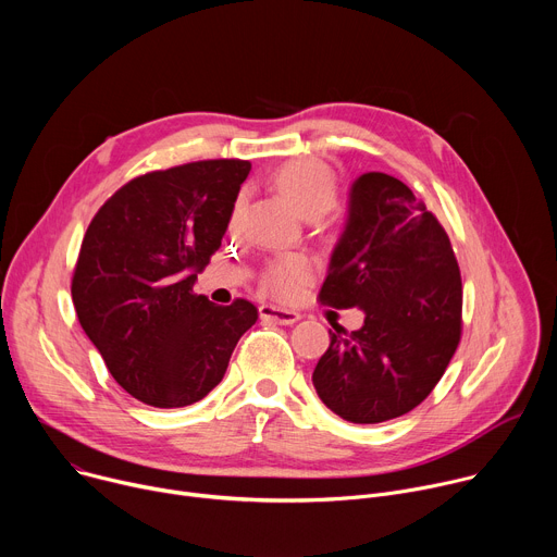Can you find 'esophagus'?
Returning a JSON list of instances; mask_svg holds the SVG:
<instances>
[{
	"label": "esophagus",
	"instance_id": "obj_1",
	"mask_svg": "<svg viewBox=\"0 0 557 557\" xmlns=\"http://www.w3.org/2000/svg\"><path fill=\"white\" fill-rule=\"evenodd\" d=\"M260 317L264 322H273L280 326H293L299 322V312L288 310V308H280V306H271V304H262L260 306Z\"/></svg>",
	"mask_w": 557,
	"mask_h": 557
}]
</instances>
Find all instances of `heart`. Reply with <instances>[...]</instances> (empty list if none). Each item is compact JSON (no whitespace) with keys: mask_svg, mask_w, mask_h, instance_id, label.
<instances>
[{"mask_svg":"<svg viewBox=\"0 0 557 557\" xmlns=\"http://www.w3.org/2000/svg\"><path fill=\"white\" fill-rule=\"evenodd\" d=\"M273 185L293 202V207L306 220L324 218L339 198L337 174L333 172V168L322 161H314V158H297V161L284 163L275 172ZM308 271L310 264L304 258H277L267 267L262 275V286L275 297L293 299L301 290Z\"/></svg>","mask_w":557,"mask_h":557,"instance_id":"heart-1","label":"heart"}]
</instances>
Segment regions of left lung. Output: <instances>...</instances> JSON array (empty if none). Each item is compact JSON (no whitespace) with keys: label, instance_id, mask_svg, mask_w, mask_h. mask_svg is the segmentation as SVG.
I'll list each match as a JSON object with an SVG mask.
<instances>
[{"label":"left lung","instance_id":"8db88e82","mask_svg":"<svg viewBox=\"0 0 557 557\" xmlns=\"http://www.w3.org/2000/svg\"><path fill=\"white\" fill-rule=\"evenodd\" d=\"M320 299L363 310V326L329 331L312 385L350 423H383L428 399L460 342L462 284L449 237L408 185L361 174Z\"/></svg>","mask_w":557,"mask_h":557}]
</instances>
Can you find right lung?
<instances>
[{
    "mask_svg": "<svg viewBox=\"0 0 557 557\" xmlns=\"http://www.w3.org/2000/svg\"><path fill=\"white\" fill-rule=\"evenodd\" d=\"M249 172V161L222 158L138 176L86 231L72 277L78 324L116 383L147 406L205 399L258 320L247 299L215 306L194 293Z\"/></svg>",
    "mask_w": 557,
    "mask_h": 557,
    "instance_id": "obj_1",
    "label": "right lung"
}]
</instances>
